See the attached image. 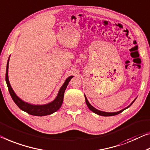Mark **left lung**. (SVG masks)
<instances>
[{"instance_id":"8db88e82","label":"left lung","mask_w":150,"mask_h":150,"mask_svg":"<svg viewBox=\"0 0 150 150\" xmlns=\"http://www.w3.org/2000/svg\"><path fill=\"white\" fill-rule=\"evenodd\" d=\"M84 96H85V99H86V104H87V106H88V107L89 108V110L92 111L93 112L96 113V115H98L104 116V117H110V116H115V115H118V114L120 113V112H122L124 110H125V109L128 108L129 107H130V106H131V105H132V104L133 103V102H135V100H136V98H135V99L132 102H131V104L129 105V106L126 107V108H124V109H122V110H119V111H118V112H104V111L99 110H98V109H96V108H94V107H93V106H91V104L89 103V102H88V99H87L86 95H84Z\"/></svg>"}]
</instances>
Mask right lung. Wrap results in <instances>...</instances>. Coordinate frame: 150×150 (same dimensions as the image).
<instances>
[{"instance_id":"add662e5","label":"right lung","mask_w":150,"mask_h":150,"mask_svg":"<svg viewBox=\"0 0 150 150\" xmlns=\"http://www.w3.org/2000/svg\"><path fill=\"white\" fill-rule=\"evenodd\" d=\"M10 58V57H9ZM9 58H8L7 64H6V83L7 85L8 91H9L10 95L15 103L17 104V106L23 111L26 112L27 113L30 114L31 115L38 116V117H42V116H46L51 115L57 111L59 109L61 108L62 106V102H63V98L64 91L67 87L68 84L70 80L74 77V76H69L68 78H67L65 81L60 88L59 93L55 98V99L53 101L49 102L46 104L38 105V104H32L28 103L21 98H19L17 96L16 93H15L12 87H11L9 80H8V62H9Z\"/></svg>"}]
</instances>
